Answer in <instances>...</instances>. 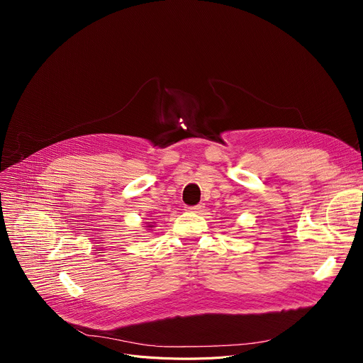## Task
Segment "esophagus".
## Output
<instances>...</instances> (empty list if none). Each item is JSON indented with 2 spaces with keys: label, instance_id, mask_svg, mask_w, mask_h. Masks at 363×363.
<instances>
[{
  "label": "esophagus",
  "instance_id": "1",
  "mask_svg": "<svg viewBox=\"0 0 363 363\" xmlns=\"http://www.w3.org/2000/svg\"><path fill=\"white\" fill-rule=\"evenodd\" d=\"M205 208V203H198V205H194V206H186V211L189 213H201L202 210Z\"/></svg>",
  "mask_w": 363,
  "mask_h": 363
}]
</instances>
